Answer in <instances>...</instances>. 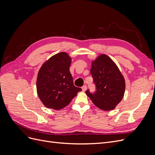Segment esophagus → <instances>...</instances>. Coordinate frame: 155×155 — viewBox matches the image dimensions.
I'll use <instances>...</instances> for the list:
<instances>
[{"label": "esophagus", "instance_id": "1", "mask_svg": "<svg viewBox=\"0 0 155 155\" xmlns=\"http://www.w3.org/2000/svg\"><path fill=\"white\" fill-rule=\"evenodd\" d=\"M81 88H82V91H83V92H85L86 90H87V86H86V85H84V86L82 87Z\"/></svg>", "mask_w": 155, "mask_h": 155}]
</instances>
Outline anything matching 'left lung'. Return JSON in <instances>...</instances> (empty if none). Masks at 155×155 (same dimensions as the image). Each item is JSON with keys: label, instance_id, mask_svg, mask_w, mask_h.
Returning <instances> with one entry per match:
<instances>
[{"label": "left lung", "instance_id": "8db88e82", "mask_svg": "<svg viewBox=\"0 0 155 155\" xmlns=\"http://www.w3.org/2000/svg\"><path fill=\"white\" fill-rule=\"evenodd\" d=\"M91 73L96 85V93L85 92L92 103L103 110H112L123 99L125 81L122 73L109 56L101 54L91 61Z\"/></svg>", "mask_w": 155, "mask_h": 155}]
</instances>
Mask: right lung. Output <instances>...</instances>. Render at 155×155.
<instances>
[{
	"instance_id": "1",
	"label": "right lung",
	"mask_w": 155,
	"mask_h": 155,
	"mask_svg": "<svg viewBox=\"0 0 155 155\" xmlns=\"http://www.w3.org/2000/svg\"><path fill=\"white\" fill-rule=\"evenodd\" d=\"M71 62L68 54L62 51L51 56L41 67L37 78V92L46 107L63 109L81 91L74 85L69 69Z\"/></svg>"
}]
</instances>
